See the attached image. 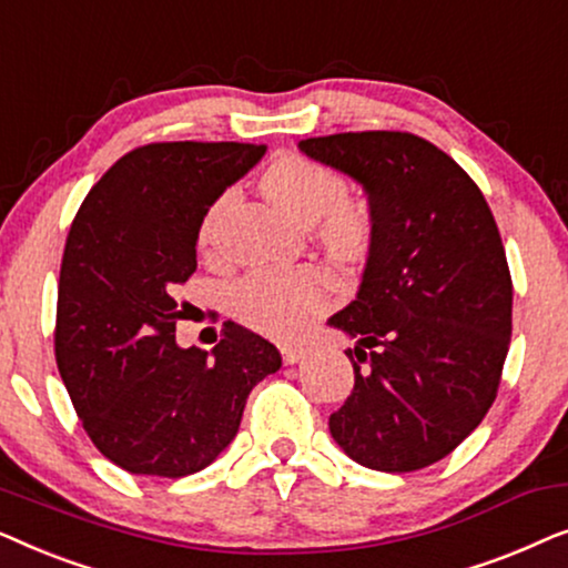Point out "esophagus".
I'll use <instances>...</instances> for the list:
<instances>
[{
    "instance_id": "34e87169",
    "label": "esophagus",
    "mask_w": 568,
    "mask_h": 568,
    "mask_svg": "<svg viewBox=\"0 0 568 568\" xmlns=\"http://www.w3.org/2000/svg\"><path fill=\"white\" fill-rule=\"evenodd\" d=\"M305 352H307V348L302 344H286V346H282V359L286 364H297L302 356H305Z\"/></svg>"
}]
</instances>
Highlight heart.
<instances>
[{
    "label": "heart",
    "instance_id": "obj_1",
    "mask_svg": "<svg viewBox=\"0 0 568 568\" xmlns=\"http://www.w3.org/2000/svg\"><path fill=\"white\" fill-rule=\"evenodd\" d=\"M261 189L297 222H317V237L341 258H359L372 240V214L362 201L346 196L348 183L336 168L305 154H282L263 170ZM230 193L216 199L201 222V240L212 237L214 222ZM328 274L317 266L255 268L232 286L235 315L266 336L290 338L323 305Z\"/></svg>",
    "mask_w": 568,
    "mask_h": 568
}]
</instances>
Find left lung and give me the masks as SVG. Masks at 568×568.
<instances>
[{
  "instance_id": "8db88e82",
  "label": "left lung",
  "mask_w": 568,
  "mask_h": 568,
  "mask_svg": "<svg viewBox=\"0 0 568 568\" xmlns=\"http://www.w3.org/2000/svg\"><path fill=\"white\" fill-rule=\"evenodd\" d=\"M307 158L369 196L362 286L331 317L356 338L354 387L328 426L364 468L410 473L442 460L496 400L511 336V276L473 178L408 131L302 139Z\"/></svg>"
}]
</instances>
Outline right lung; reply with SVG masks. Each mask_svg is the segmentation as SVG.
Wrapping results in <instances>:
<instances>
[{
  "label": "right lung",
  "mask_w": 568,
  "mask_h": 568,
  "mask_svg": "<svg viewBox=\"0 0 568 568\" xmlns=\"http://www.w3.org/2000/svg\"><path fill=\"white\" fill-rule=\"evenodd\" d=\"M263 144L154 142L84 196L59 274L57 348L77 416L100 453L136 476H191L235 439L245 400L282 367L276 346L224 323L212 356L175 344L178 286L196 271L209 206Z\"/></svg>",
  "instance_id": "1"
}]
</instances>
